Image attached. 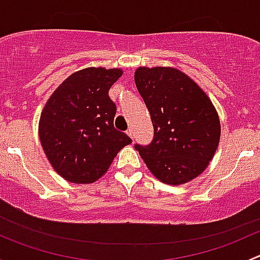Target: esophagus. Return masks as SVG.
I'll return each mask as SVG.
<instances>
[{
    "label": "esophagus",
    "mask_w": 260,
    "mask_h": 260,
    "mask_svg": "<svg viewBox=\"0 0 260 260\" xmlns=\"http://www.w3.org/2000/svg\"><path fill=\"white\" fill-rule=\"evenodd\" d=\"M127 135L129 136L131 138H133V129H132V128H128V131H127Z\"/></svg>",
    "instance_id": "1"
}]
</instances>
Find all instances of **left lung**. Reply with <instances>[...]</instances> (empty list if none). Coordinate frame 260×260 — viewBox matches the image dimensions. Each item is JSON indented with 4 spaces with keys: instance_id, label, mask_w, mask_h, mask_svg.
Instances as JSON below:
<instances>
[{
    "instance_id": "1",
    "label": "left lung",
    "mask_w": 260,
    "mask_h": 260,
    "mask_svg": "<svg viewBox=\"0 0 260 260\" xmlns=\"http://www.w3.org/2000/svg\"><path fill=\"white\" fill-rule=\"evenodd\" d=\"M135 81L151 114L153 141L136 149L157 180L182 185L205 171L220 141V119L205 91L170 67H140Z\"/></svg>"
}]
</instances>
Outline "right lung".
I'll list each match as a JSON object with an SVG mask.
<instances>
[{
	"label": "right lung",
	"instance_id": "obj_1",
	"mask_svg": "<svg viewBox=\"0 0 260 260\" xmlns=\"http://www.w3.org/2000/svg\"><path fill=\"white\" fill-rule=\"evenodd\" d=\"M122 69L85 68L62 81L46 102L39 122L41 146L55 171L73 183L101 179L124 146L132 143L114 128L111 86Z\"/></svg>",
	"mask_w": 260,
	"mask_h": 260
}]
</instances>
